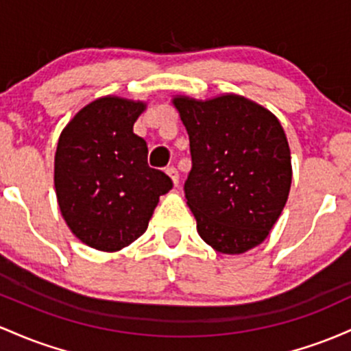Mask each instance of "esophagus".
I'll use <instances>...</instances> for the list:
<instances>
[{"label":"esophagus","mask_w":351,"mask_h":351,"mask_svg":"<svg viewBox=\"0 0 351 351\" xmlns=\"http://www.w3.org/2000/svg\"><path fill=\"white\" fill-rule=\"evenodd\" d=\"M165 174L171 177L172 182H174V186L179 184V172H177L176 167H167V169H165Z\"/></svg>","instance_id":"1"}]
</instances>
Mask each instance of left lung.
<instances>
[{
  "label": "left lung",
  "mask_w": 351,
  "mask_h": 351,
  "mask_svg": "<svg viewBox=\"0 0 351 351\" xmlns=\"http://www.w3.org/2000/svg\"><path fill=\"white\" fill-rule=\"evenodd\" d=\"M191 141L192 169L184 186L200 239L239 255L269 237L280 217L292 160L280 121L239 94L212 99L172 97Z\"/></svg>",
  "instance_id": "obj_1"
}]
</instances>
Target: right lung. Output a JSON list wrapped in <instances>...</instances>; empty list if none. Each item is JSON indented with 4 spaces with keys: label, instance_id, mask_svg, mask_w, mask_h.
I'll use <instances>...</instances> for the list:
<instances>
[{
    "label": "right lung",
    "instance_id": "obj_1",
    "mask_svg": "<svg viewBox=\"0 0 351 351\" xmlns=\"http://www.w3.org/2000/svg\"><path fill=\"white\" fill-rule=\"evenodd\" d=\"M144 101L102 96L74 114L59 136L54 189L69 230L101 252L131 245L149 226L159 197L172 189L147 165V144L134 134Z\"/></svg>",
    "mask_w": 351,
    "mask_h": 351
}]
</instances>
